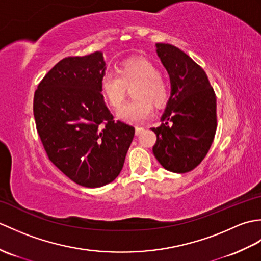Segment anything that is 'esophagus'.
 <instances>
[{
  "instance_id": "obj_1",
  "label": "esophagus",
  "mask_w": 261,
  "mask_h": 261,
  "mask_svg": "<svg viewBox=\"0 0 261 261\" xmlns=\"http://www.w3.org/2000/svg\"><path fill=\"white\" fill-rule=\"evenodd\" d=\"M143 130H145V129H143L142 126H136V135L139 136L140 134H142Z\"/></svg>"
}]
</instances>
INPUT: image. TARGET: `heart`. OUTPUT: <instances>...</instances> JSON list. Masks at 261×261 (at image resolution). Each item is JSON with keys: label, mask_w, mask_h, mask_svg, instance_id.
Masks as SVG:
<instances>
[{"label": "heart", "mask_w": 261, "mask_h": 261, "mask_svg": "<svg viewBox=\"0 0 261 261\" xmlns=\"http://www.w3.org/2000/svg\"><path fill=\"white\" fill-rule=\"evenodd\" d=\"M132 88L135 99L118 110V118L129 123H139L152 113V104L160 108L167 103L170 94L168 82L159 75L157 66L146 58H131L113 71H105L99 87L111 108L118 109L123 102L126 88Z\"/></svg>", "instance_id": "b5f03b06"}]
</instances>
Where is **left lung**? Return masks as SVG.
Instances as JSON below:
<instances>
[{"mask_svg": "<svg viewBox=\"0 0 261 261\" xmlns=\"http://www.w3.org/2000/svg\"><path fill=\"white\" fill-rule=\"evenodd\" d=\"M156 53L170 80V96L152 148L165 169L191 171L208 152L216 131V97L201 66L169 43H156Z\"/></svg>", "mask_w": 261, "mask_h": 261, "instance_id": "8db88e82", "label": "left lung"}]
</instances>
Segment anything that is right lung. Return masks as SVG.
I'll return each mask as SVG.
<instances>
[{"instance_id":"1","label":"right lung","mask_w":261,"mask_h":261,"mask_svg":"<svg viewBox=\"0 0 261 261\" xmlns=\"http://www.w3.org/2000/svg\"><path fill=\"white\" fill-rule=\"evenodd\" d=\"M101 51L67 57L48 71L33 98V115L49 159L76 184L101 187L119 176L135 127L114 122L99 87Z\"/></svg>"}]
</instances>
